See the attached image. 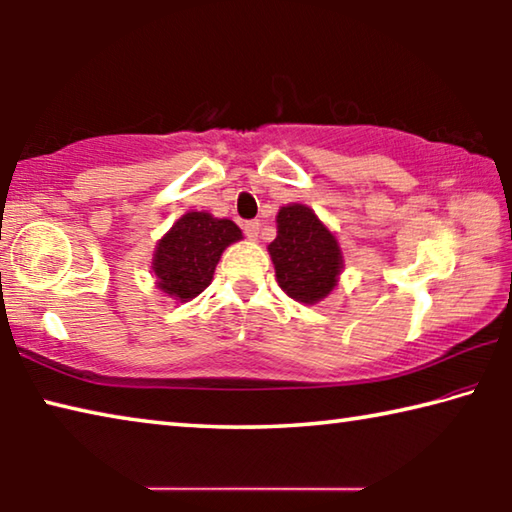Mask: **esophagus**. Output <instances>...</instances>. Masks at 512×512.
Here are the masks:
<instances>
[{
    "label": "esophagus",
    "instance_id": "1",
    "mask_svg": "<svg viewBox=\"0 0 512 512\" xmlns=\"http://www.w3.org/2000/svg\"><path fill=\"white\" fill-rule=\"evenodd\" d=\"M259 228H262V225H259V221H246L244 223V232H246L248 239H257Z\"/></svg>",
    "mask_w": 512,
    "mask_h": 512
}]
</instances>
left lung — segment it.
<instances>
[{
	"label": "left lung",
	"mask_w": 512,
	"mask_h": 512,
	"mask_svg": "<svg viewBox=\"0 0 512 512\" xmlns=\"http://www.w3.org/2000/svg\"><path fill=\"white\" fill-rule=\"evenodd\" d=\"M277 237L268 244L275 277L289 298L314 305L339 284L343 253L314 210L291 203L277 212Z\"/></svg>",
	"instance_id": "obj_1"
}]
</instances>
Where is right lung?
I'll use <instances>...</instances> for the list:
<instances>
[{"instance_id": "1", "label": "right lung", "mask_w": 512, "mask_h": 512, "mask_svg": "<svg viewBox=\"0 0 512 512\" xmlns=\"http://www.w3.org/2000/svg\"><path fill=\"white\" fill-rule=\"evenodd\" d=\"M241 239L235 221L214 219L207 212H187L171 225L153 253L158 289L187 302L210 287L223 250Z\"/></svg>"}]
</instances>
